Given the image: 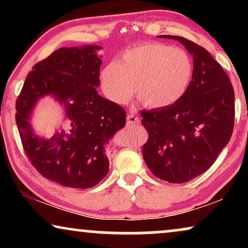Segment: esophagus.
Here are the masks:
<instances>
[{"label":"esophagus","instance_id":"esophagus-1","mask_svg":"<svg viewBox=\"0 0 248 248\" xmlns=\"http://www.w3.org/2000/svg\"><path fill=\"white\" fill-rule=\"evenodd\" d=\"M126 123L128 126H133V125H138L140 123V120H139V117L134 113H131L126 116Z\"/></svg>","mask_w":248,"mask_h":248}]
</instances>
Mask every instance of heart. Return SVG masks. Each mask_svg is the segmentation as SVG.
I'll list each match as a JSON object with an SVG mask.
<instances>
[{
  "label": "heart",
  "instance_id": "heart-1",
  "mask_svg": "<svg viewBox=\"0 0 248 248\" xmlns=\"http://www.w3.org/2000/svg\"><path fill=\"white\" fill-rule=\"evenodd\" d=\"M191 56L182 48L161 43H143L124 50L100 73L106 96L117 104L137 99L150 108L175 104L184 96L193 78Z\"/></svg>",
  "mask_w": 248,
  "mask_h": 248
}]
</instances>
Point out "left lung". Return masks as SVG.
<instances>
[{
  "label": "left lung",
  "instance_id": "left-lung-1",
  "mask_svg": "<svg viewBox=\"0 0 248 248\" xmlns=\"http://www.w3.org/2000/svg\"><path fill=\"white\" fill-rule=\"evenodd\" d=\"M178 40L193 55V78L181 99L170 106L141 110L149 138L142 155L155 177L179 184L198 177L213 165L232 138L235 93L229 77L202 46Z\"/></svg>",
  "mask_w": 248,
  "mask_h": 248
}]
</instances>
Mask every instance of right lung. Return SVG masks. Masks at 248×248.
Masks as SVG:
<instances>
[{
    "label": "right lung",
    "instance_id": "1",
    "mask_svg": "<svg viewBox=\"0 0 248 248\" xmlns=\"http://www.w3.org/2000/svg\"><path fill=\"white\" fill-rule=\"evenodd\" d=\"M100 46L62 47L35 64L16 101V122L27 157L43 177L65 187L90 188L109 170L105 145L125 126L124 108L97 93ZM53 94L66 106L68 131L39 138L28 122L38 99Z\"/></svg>",
    "mask_w": 248,
    "mask_h": 248
}]
</instances>
